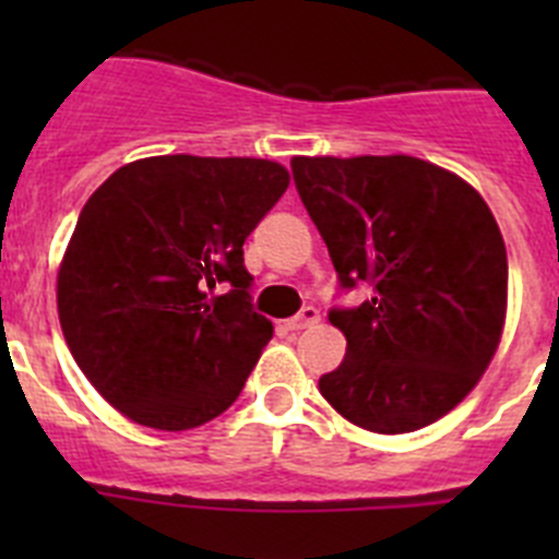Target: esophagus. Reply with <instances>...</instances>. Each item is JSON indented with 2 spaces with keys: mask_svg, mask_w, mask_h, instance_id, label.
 Masks as SVG:
<instances>
[{
  "mask_svg": "<svg viewBox=\"0 0 559 559\" xmlns=\"http://www.w3.org/2000/svg\"><path fill=\"white\" fill-rule=\"evenodd\" d=\"M316 322H319V310L305 308L302 313L294 316V319H288V322H285V330H305V328H313Z\"/></svg>",
  "mask_w": 559,
  "mask_h": 559,
  "instance_id": "34e87169",
  "label": "esophagus"
}]
</instances>
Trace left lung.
<instances>
[{"label": "left lung", "mask_w": 559, "mask_h": 559, "mask_svg": "<svg viewBox=\"0 0 559 559\" xmlns=\"http://www.w3.org/2000/svg\"><path fill=\"white\" fill-rule=\"evenodd\" d=\"M296 190L358 308L319 392L353 426L408 433L445 417L490 367L507 322V246L456 173L417 156H294Z\"/></svg>", "instance_id": "left-lung-1"}]
</instances>
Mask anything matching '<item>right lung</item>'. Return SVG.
<instances>
[{
    "label": "right lung",
    "instance_id": "obj_1",
    "mask_svg": "<svg viewBox=\"0 0 559 559\" xmlns=\"http://www.w3.org/2000/svg\"><path fill=\"white\" fill-rule=\"evenodd\" d=\"M288 185L280 162L176 153L128 162L92 192L58 269V319L122 417L187 431L243 392L274 335L251 310L243 243Z\"/></svg>",
    "mask_w": 559,
    "mask_h": 559
}]
</instances>
